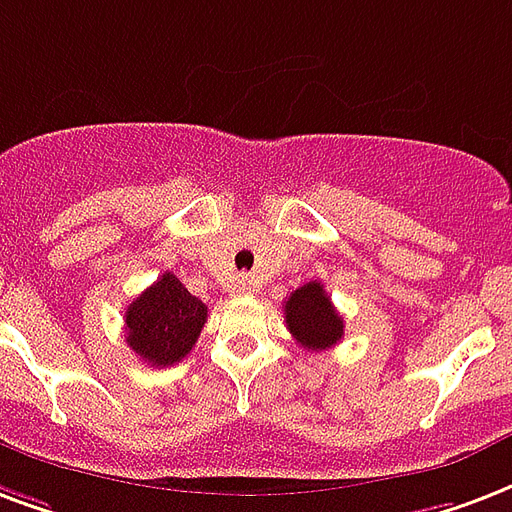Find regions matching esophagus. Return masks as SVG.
Instances as JSON below:
<instances>
[{
  "label": "esophagus",
  "instance_id": "1",
  "mask_svg": "<svg viewBox=\"0 0 512 512\" xmlns=\"http://www.w3.org/2000/svg\"><path fill=\"white\" fill-rule=\"evenodd\" d=\"M233 292H236V295H249V292H255V282L247 279V276H241V279H236V284H233Z\"/></svg>",
  "mask_w": 512,
  "mask_h": 512
}]
</instances>
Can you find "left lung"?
<instances>
[{"label":"left lung","instance_id":"left-lung-1","mask_svg":"<svg viewBox=\"0 0 512 512\" xmlns=\"http://www.w3.org/2000/svg\"><path fill=\"white\" fill-rule=\"evenodd\" d=\"M284 322L303 349H330L343 338V319L319 282H308L284 300Z\"/></svg>","mask_w":512,"mask_h":512}]
</instances>
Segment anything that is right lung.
Here are the masks:
<instances>
[{
    "instance_id": "right-lung-1",
    "label": "right lung",
    "mask_w": 512,
    "mask_h": 512,
    "mask_svg": "<svg viewBox=\"0 0 512 512\" xmlns=\"http://www.w3.org/2000/svg\"><path fill=\"white\" fill-rule=\"evenodd\" d=\"M204 322V303L174 273H163L126 308V341L147 365L169 368L190 354Z\"/></svg>"
}]
</instances>
